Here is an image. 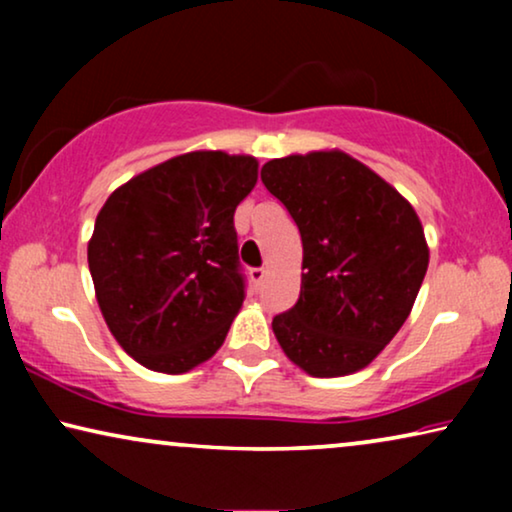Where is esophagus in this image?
<instances>
[{
	"label": "esophagus",
	"instance_id": "esophagus-1",
	"mask_svg": "<svg viewBox=\"0 0 512 512\" xmlns=\"http://www.w3.org/2000/svg\"><path fill=\"white\" fill-rule=\"evenodd\" d=\"M249 279H251V284H254L256 289H258V286H261L263 279H265V270L263 268H251L249 270Z\"/></svg>",
	"mask_w": 512,
	"mask_h": 512
}]
</instances>
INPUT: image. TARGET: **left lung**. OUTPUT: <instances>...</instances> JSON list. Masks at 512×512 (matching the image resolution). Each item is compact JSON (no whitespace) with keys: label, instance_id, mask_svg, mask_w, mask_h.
<instances>
[{"label":"left lung","instance_id":"8db88e82","mask_svg":"<svg viewBox=\"0 0 512 512\" xmlns=\"http://www.w3.org/2000/svg\"><path fill=\"white\" fill-rule=\"evenodd\" d=\"M261 181L303 240L300 296L272 319L277 342L312 377L366 368L405 324L429 268L419 216L342 151L275 158Z\"/></svg>","mask_w":512,"mask_h":512}]
</instances>
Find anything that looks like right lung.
<instances>
[{
  "mask_svg": "<svg viewBox=\"0 0 512 512\" xmlns=\"http://www.w3.org/2000/svg\"><path fill=\"white\" fill-rule=\"evenodd\" d=\"M256 179V158L191 151L104 202L88 268L111 335L144 368L186 373L226 340L244 300L233 216Z\"/></svg>",
  "mask_w": 512,
  "mask_h": 512,
  "instance_id": "add662e5",
  "label": "right lung"
}]
</instances>
